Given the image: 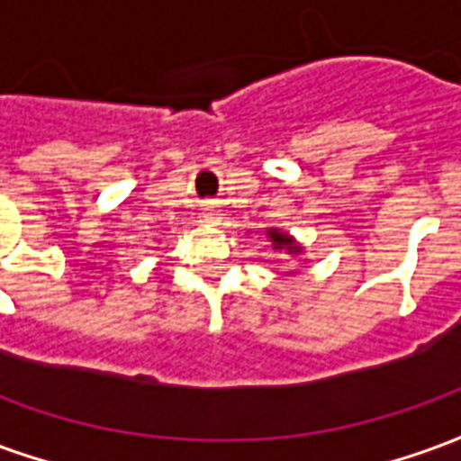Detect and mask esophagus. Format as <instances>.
<instances>
[{"label": "esophagus", "instance_id": "34e87169", "mask_svg": "<svg viewBox=\"0 0 461 461\" xmlns=\"http://www.w3.org/2000/svg\"><path fill=\"white\" fill-rule=\"evenodd\" d=\"M207 220H210V217H207Z\"/></svg>", "mask_w": 461, "mask_h": 461}]
</instances>
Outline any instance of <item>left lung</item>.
<instances>
[{"label":"left lung","instance_id":"8db88e82","mask_svg":"<svg viewBox=\"0 0 461 461\" xmlns=\"http://www.w3.org/2000/svg\"><path fill=\"white\" fill-rule=\"evenodd\" d=\"M271 241H276V249L286 247L289 251H299V247H294V241L286 234H281V231H271Z\"/></svg>","mask_w":461,"mask_h":461}]
</instances>
